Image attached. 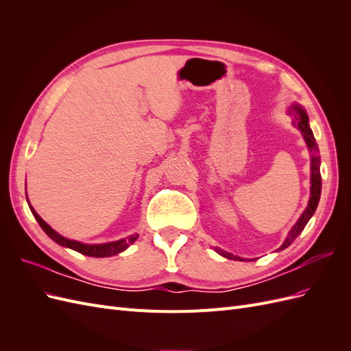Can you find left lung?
I'll return each instance as SVG.
<instances>
[{
	"mask_svg": "<svg viewBox=\"0 0 351 351\" xmlns=\"http://www.w3.org/2000/svg\"><path fill=\"white\" fill-rule=\"evenodd\" d=\"M290 114L293 115V124L297 125L302 132V136L304 137V142L309 147L311 151V199H309V204H307V208L304 209V212L302 214V217L299 218V221L295 222L294 227L290 230L289 236H287L285 241L281 244L280 250H284L285 247H289L290 244L297 239V236L300 234L303 231V228L306 227L307 222L312 218V215L315 214V210L317 208V204H319V197H321V189H322V180H321V158L317 155V145L316 141L313 137V133L309 127V117H307L306 111L300 107V105H291L290 108ZM217 252L221 254V256H224L227 259H232V261H244L240 256H234V254H231L228 252H224L221 249H217Z\"/></svg>",
	"mask_w": 351,
	"mask_h": 351,
	"instance_id": "8db88e82",
	"label": "left lung"
}]
</instances>
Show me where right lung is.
I'll return each mask as SVG.
<instances>
[{
    "label": "right lung",
    "instance_id": "add662e5",
    "mask_svg": "<svg viewBox=\"0 0 351 351\" xmlns=\"http://www.w3.org/2000/svg\"><path fill=\"white\" fill-rule=\"evenodd\" d=\"M29 208L32 210V214H34V217L36 218V221L39 222L40 228L47 232L49 239H52L56 243H58L60 246L73 249V250H76V252H79L82 254H86V256H92V258L114 256V254H119L123 250H125L127 247L130 246L132 243H134L137 240V237H139L137 234H132V236H129L127 239H121V240H117V241H110V243H102V244H84V243H80V241H76V240H69L66 237H62L61 234H58L56 230H52L47 224V222L36 214V210L30 206V204H29Z\"/></svg>",
    "mask_w": 351,
    "mask_h": 351
}]
</instances>
